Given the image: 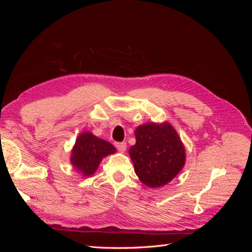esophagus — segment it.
<instances>
[{"instance_id":"1","label":"esophagus","mask_w":252,"mask_h":252,"mask_svg":"<svg viewBox=\"0 0 252 252\" xmlns=\"http://www.w3.org/2000/svg\"><path fill=\"white\" fill-rule=\"evenodd\" d=\"M114 146L117 147V149L120 151V152H124L126 150V147H127V144L125 142H122V143H114Z\"/></svg>"}]
</instances>
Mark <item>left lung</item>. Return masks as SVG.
<instances>
[{
	"instance_id": "obj_1",
	"label": "left lung",
	"mask_w": 252,
	"mask_h": 252,
	"mask_svg": "<svg viewBox=\"0 0 252 252\" xmlns=\"http://www.w3.org/2000/svg\"><path fill=\"white\" fill-rule=\"evenodd\" d=\"M135 145L129 149L134 171L151 188L166 185L185 164V148L168 123H146L135 129Z\"/></svg>"
}]
</instances>
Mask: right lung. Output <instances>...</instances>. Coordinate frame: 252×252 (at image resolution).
Listing matches in <instances>:
<instances>
[{
	"instance_id": "obj_1",
	"label": "right lung",
	"mask_w": 252,
	"mask_h": 252,
	"mask_svg": "<svg viewBox=\"0 0 252 252\" xmlns=\"http://www.w3.org/2000/svg\"><path fill=\"white\" fill-rule=\"evenodd\" d=\"M114 152L116 148L109 142L98 139L90 132H85L82 133L75 141L71 164L75 169L88 177L95 172L104 157Z\"/></svg>"
}]
</instances>
